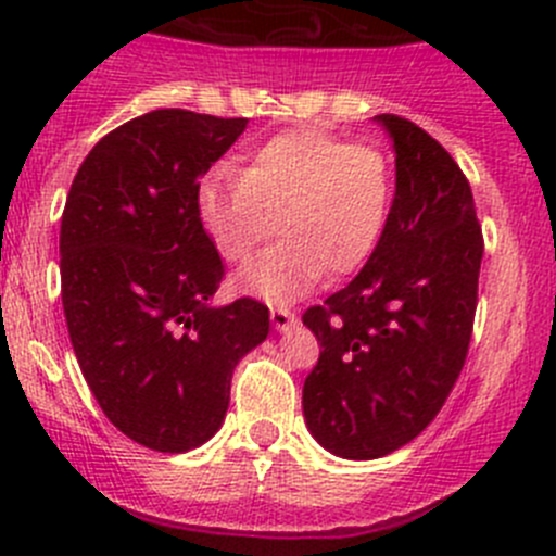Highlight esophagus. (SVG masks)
Returning <instances> with one entry per match:
<instances>
[{"instance_id":"obj_1","label":"esophagus","mask_w":556,"mask_h":556,"mask_svg":"<svg viewBox=\"0 0 556 556\" xmlns=\"http://www.w3.org/2000/svg\"><path fill=\"white\" fill-rule=\"evenodd\" d=\"M270 321H273V327L278 329V332H286V329L294 327L296 316L291 311H286V307H273V311H270Z\"/></svg>"}]
</instances>
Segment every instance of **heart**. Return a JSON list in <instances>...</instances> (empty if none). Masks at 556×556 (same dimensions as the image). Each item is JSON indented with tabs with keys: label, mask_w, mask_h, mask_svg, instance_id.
<instances>
[{
	"label": "heart",
	"mask_w": 556,
	"mask_h": 556,
	"mask_svg": "<svg viewBox=\"0 0 556 556\" xmlns=\"http://www.w3.org/2000/svg\"><path fill=\"white\" fill-rule=\"evenodd\" d=\"M392 189L383 151L324 129H294L262 142L243 173L211 169L197 189V211L227 262L251 260L278 224L283 240L238 273L235 289L291 302L324 270L349 276L370 260L387 229Z\"/></svg>",
	"instance_id": "1"
}]
</instances>
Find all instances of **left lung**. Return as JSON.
Instances as JSON below:
<instances>
[{
    "instance_id": "1",
    "label": "left lung",
    "mask_w": 556,
    "mask_h": 556,
    "mask_svg": "<svg viewBox=\"0 0 556 556\" xmlns=\"http://www.w3.org/2000/svg\"><path fill=\"white\" fill-rule=\"evenodd\" d=\"M392 137L394 200L359 276L302 324L321 356L302 387L311 435L343 459H378L438 416L465 365L483 238L470 184L446 148L400 115Z\"/></svg>"
}]
</instances>
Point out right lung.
I'll return each instance as SVG.
<instances>
[{"label":"right lung","instance_id":"obj_1","mask_svg":"<svg viewBox=\"0 0 556 556\" xmlns=\"http://www.w3.org/2000/svg\"><path fill=\"white\" fill-rule=\"evenodd\" d=\"M245 124L180 108L137 115L91 148L64 205L75 356L104 416L153 452L216 435L235 365L270 332L262 302H213L224 262L197 211L200 178Z\"/></svg>","mask_w":556,"mask_h":556}]
</instances>
